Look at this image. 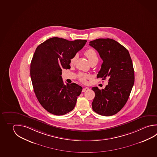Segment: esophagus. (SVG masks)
<instances>
[{"label": "esophagus", "mask_w": 157, "mask_h": 157, "mask_svg": "<svg viewBox=\"0 0 157 157\" xmlns=\"http://www.w3.org/2000/svg\"><path fill=\"white\" fill-rule=\"evenodd\" d=\"M90 89H89V87H85V88H83L82 89V92H84L87 91H89Z\"/></svg>", "instance_id": "esophagus-1"}]
</instances>
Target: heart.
Returning a JSON list of instances; mask_svg holds the SVG:
<instances>
[{"label":"heart","mask_w":157,"mask_h":157,"mask_svg":"<svg viewBox=\"0 0 157 157\" xmlns=\"http://www.w3.org/2000/svg\"><path fill=\"white\" fill-rule=\"evenodd\" d=\"M85 54L86 56V57H87V59H89L90 63H92L93 61H98V56H97V54L93 48L87 49L85 52ZM77 55H75L72 58L71 61H70L71 64L74 63L75 61L77 59ZM77 77L78 78V79H79L80 81H81L82 82H86L87 80L89 79L91 77V76L89 74H87L81 72V73H79L78 74Z\"/></svg>","instance_id":"b5f03b06"}]
</instances>
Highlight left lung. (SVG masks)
Returning <instances> with one entry per match:
<instances>
[{
  "mask_svg": "<svg viewBox=\"0 0 157 157\" xmlns=\"http://www.w3.org/2000/svg\"><path fill=\"white\" fill-rule=\"evenodd\" d=\"M89 45L97 50L103 60L97 78H109L105 89L92 88L95 93L92 109L102 116L114 115L125 105L134 85L131 57L127 48L111 39H97Z\"/></svg>",
  "mask_w": 157,
  "mask_h": 157,
  "instance_id": "obj_1",
  "label": "left lung"
}]
</instances>
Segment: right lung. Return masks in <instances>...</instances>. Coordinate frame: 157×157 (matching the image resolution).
Instances as JSON below:
<instances>
[{
    "label": "right lung",
    "mask_w": 157,
    "mask_h": 157,
    "mask_svg": "<svg viewBox=\"0 0 157 157\" xmlns=\"http://www.w3.org/2000/svg\"><path fill=\"white\" fill-rule=\"evenodd\" d=\"M86 40L68 41L54 37L38 46L30 64V76L36 97L47 111L56 116L74 109L82 87L75 83L64 85L62 69L85 45Z\"/></svg>",
    "instance_id": "1"
}]
</instances>
